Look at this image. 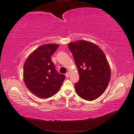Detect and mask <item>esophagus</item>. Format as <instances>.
Instances as JSON below:
<instances>
[{
  "mask_svg": "<svg viewBox=\"0 0 134 134\" xmlns=\"http://www.w3.org/2000/svg\"><path fill=\"white\" fill-rule=\"evenodd\" d=\"M69 75H70L69 72H67V73L65 74V76H66V77H69Z\"/></svg>",
  "mask_w": 134,
  "mask_h": 134,
  "instance_id": "esophagus-1",
  "label": "esophagus"
}]
</instances>
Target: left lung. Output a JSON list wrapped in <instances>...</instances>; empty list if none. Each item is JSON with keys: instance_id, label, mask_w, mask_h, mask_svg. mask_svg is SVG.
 I'll return each instance as SVG.
<instances>
[{"instance_id": "left-lung-1", "label": "left lung", "mask_w": 134, "mask_h": 134, "mask_svg": "<svg viewBox=\"0 0 134 134\" xmlns=\"http://www.w3.org/2000/svg\"><path fill=\"white\" fill-rule=\"evenodd\" d=\"M77 67L80 78L75 83L77 94L86 100L102 94L110 79V69L105 54L99 47L87 41L68 44Z\"/></svg>"}]
</instances>
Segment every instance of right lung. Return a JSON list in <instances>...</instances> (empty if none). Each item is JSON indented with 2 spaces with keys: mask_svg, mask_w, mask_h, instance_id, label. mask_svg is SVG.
Returning a JSON list of instances; mask_svg holds the SVG:
<instances>
[{
  "mask_svg": "<svg viewBox=\"0 0 134 134\" xmlns=\"http://www.w3.org/2000/svg\"><path fill=\"white\" fill-rule=\"evenodd\" d=\"M59 45H41L34 51L24 65V80L30 91L41 98H48L60 90L65 76L57 71L52 62Z\"/></svg>",
  "mask_w": 134,
  "mask_h": 134,
  "instance_id": "right-lung-1",
  "label": "right lung"
}]
</instances>
